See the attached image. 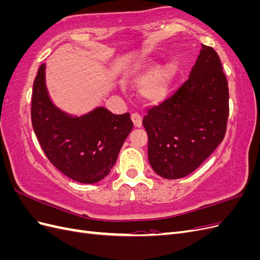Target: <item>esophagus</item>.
<instances>
[{"mask_svg": "<svg viewBox=\"0 0 260 260\" xmlns=\"http://www.w3.org/2000/svg\"><path fill=\"white\" fill-rule=\"evenodd\" d=\"M131 119H132L133 124H135L136 128H141V125H142V117H141L140 114L133 113L131 115Z\"/></svg>", "mask_w": 260, "mask_h": 260, "instance_id": "34e87169", "label": "esophagus"}]
</instances>
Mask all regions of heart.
Wrapping results in <instances>:
<instances>
[{"mask_svg":"<svg viewBox=\"0 0 260 260\" xmlns=\"http://www.w3.org/2000/svg\"><path fill=\"white\" fill-rule=\"evenodd\" d=\"M177 66L174 62H166L156 69L148 66L137 74L133 83L141 88V95L151 103H158L171 91L176 79Z\"/></svg>","mask_w":260,"mask_h":260,"instance_id":"1","label":"heart"}]
</instances>
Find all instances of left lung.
Wrapping results in <instances>:
<instances>
[{"label": "left lung", "instance_id": "obj_1", "mask_svg": "<svg viewBox=\"0 0 260 260\" xmlns=\"http://www.w3.org/2000/svg\"><path fill=\"white\" fill-rule=\"evenodd\" d=\"M229 116V88L217 52L202 44L188 79L143 118L148 161L157 175H190L222 142Z\"/></svg>", "mask_w": 260, "mask_h": 260}]
</instances>
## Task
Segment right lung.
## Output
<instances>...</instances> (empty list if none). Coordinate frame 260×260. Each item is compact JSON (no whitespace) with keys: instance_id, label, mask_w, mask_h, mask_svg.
<instances>
[{"instance_id":"add662e5","label":"right lung","mask_w":260,"mask_h":260,"mask_svg":"<svg viewBox=\"0 0 260 260\" xmlns=\"http://www.w3.org/2000/svg\"><path fill=\"white\" fill-rule=\"evenodd\" d=\"M31 122L48 159L74 181L92 184L104 179L133 128L129 113L104 107L80 117L60 111L49 96L45 64L38 70L31 101Z\"/></svg>"}]
</instances>
